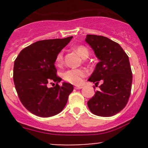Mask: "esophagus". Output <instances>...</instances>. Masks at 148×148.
Listing matches in <instances>:
<instances>
[{
	"label": "esophagus",
	"mask_w": 148,
	"mask_h": 148,
	"mask_svg": "<svg viewBox=\"0 0 148 148\" xmlns=\"http://www.w3.org/2000/svg\"><path fill=\"white\" fill-rule=\"evenodd\" d=\"M83 88L82 85H78V86H75V89H81Z\"/></svg>",
	"instance_id": "esophagus-1"
}]
</instances>
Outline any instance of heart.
Returning <instances> with one entry per match:
<instances>
[{
	"label": "heart",
	"instance_id": "b5f03b06",
	"mask_svg": "<svg viewBox=\"0 0 148 148\" xmlns=\"http://www.w3.org/2000/svg\"><path fill=\"white\" fill-rule=\"evenodd\" d=\"M75 51L83 58L86 59L89 56V50L84 46H78ZM64 61L63 52H59L56 57V62L58 65L62 64ZM86 75V71L83 69H71L66 71L63 74L64 79L73 84H80L82 82V79Z\"/></svg>",
	"mask_w": 148,
	"mask_h": 148
}]
</instances>
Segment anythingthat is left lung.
Instances as JSON below:
<instances>
[{
    "mask_svg": "<svg viewBox=\"0 0 148 148\" xmlns=\"http://www.w3.org/2000/svg\"><path fill=\"white\" fill-rule=\"evenodd\" d=\"M85 41L99 59L88 80L95 86L102 82L99 91L88 101V107L96 115L111 117L125 108L130 96L132 73L129 57L120 44L107 37L89 34Z\"/></svg>",
    "mask_w": 148,
    "mask_h": 148,
    "instance_id": "obj_1",
    "label": "left lung"
}]
</instances>
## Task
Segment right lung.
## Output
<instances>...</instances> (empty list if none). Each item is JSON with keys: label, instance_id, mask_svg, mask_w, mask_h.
<instances>
[{"label": "right lung", "instance_id": "right-lung-1", "mask_svg": "<svg viewBox=\"0 0 148 148\" xmlns=\"http://www.w3.org/2000/svg\"><path fill=\"white\" fill-rule=\"evenodd\" d=\"M72 38L38 41L23 49L15 60L13 78L16 90L23 105L32 114L51 117L61 112L66 104L74 87L65 82L59 86L62 78L56 74L54 63L58 53ZM49 83L55 86L49 88Z\"/></svg>", "mask_w": 148, "mask_h": 148}]
</instances>
